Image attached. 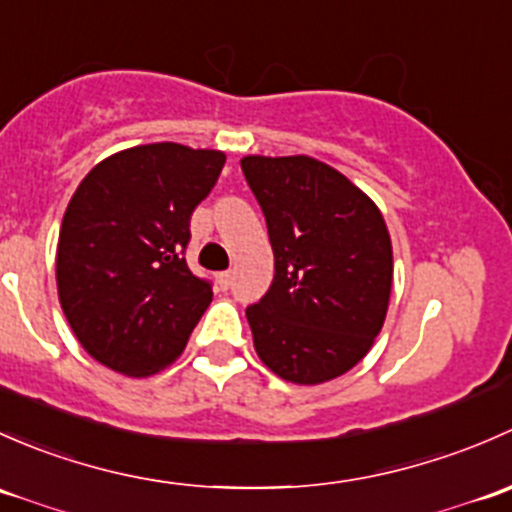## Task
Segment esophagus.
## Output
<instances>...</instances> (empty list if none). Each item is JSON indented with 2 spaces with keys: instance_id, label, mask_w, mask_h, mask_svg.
<instances>
[{
  "instance_id": "esophagus-1",
  "label": "esophagus",
  "mask_w": 512,
  "mask_h": 512,
  "mask_svg": "<svg viewBox=\"0 0 512 512\" xmlns=\"http://www.w3.org/2000/svg\"><path fill=\"white\" fill-rule=\"evenodd\" d=\"M217 278H219V286L224 288V291H226V288L231 286V281H234V273H231V271H224V273H219Z\"/></svg>"
}]
</instances>
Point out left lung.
I'll return each instance as SVG.
<instances>
[{"instance_id":"obj_1","label":"left lung","mask_w":512,"mask_h":512,"mask_svg":"<svg viewBox=\"0 0 512 512\" xmlns=\"http://www.w3.org/2000/svg\"><path fill=\"white\" fill-rule=\"evenodd\" d=\"M266 217L276 276L246 308L256 355L293 384L340 377L370 352L392 293V239L377 204L308 155L241 160Z\"/></svg>"}]
</instances>
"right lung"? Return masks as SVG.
Returning a JSON list of instances; mask_svg holds the SVG:
<instances>
[{
  "label": "right lung",
  "instance_id": "add662e5",
  "mask_svg": "<svg viewBox=\"0 0 512 512\" xmlns=\"http://www.w3.org/2000/svg\"><path fill=\"white\" fill-rule=\"evenodd\" d=\"M219 150L152 142L98 162L68 202L56 249L63 315L110 370L150 377L182 355L212 303L184 261L189 219L224 167Z\"/></svg>",
  "mask_w": 512,
  "mask_h": 512
}]
</instances>
